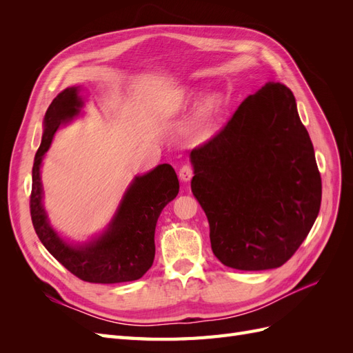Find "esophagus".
I'll return each instance as SVG.
<instances>
[{
    "instance_id": "1",
    "label": "esophagus",
    "mask_w": 353,
    "mask_h": 353,
    "mask_svg": "<svg viewBox=\"0 0 353 353\" xmlns=\"http://www.w3.org/2000/svg\"><path fill=\"white\" fill-rule=\"evenodd\" d=\"M193 175H194V172H193V168H191V165H188V163H185V165H183L181 166V169H179V178H181V181H190L191 178H193Z\"/></svg>"
}]
</instances>
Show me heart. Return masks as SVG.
Here are the masks:
<instances>
[{"label": "heart", "mask_w": 353, "mask_h": 353, "mask_svg": "<svg viewBox=\"0 0 353 353\" xmlns=\"http://www.w3.org/2000/svg\"><path fill=\"white\" fill-rule=\"evenodd\" d=\"M210 116H212V104H208L205 109H203L200 114V121H199V132L203 135L206 134L210 125Z\"/></svg>", "instance_id": "1"}]
</instances>
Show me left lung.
Returning <instances> with one entry per match:
<instances>
[{
  "label": "left lung",
  "mask_w": 353,
  "mask_h": 353,
  "mask_svg": "<svg viewBox=\"0 0 353 353\" xmlns=\"http://www.w3.org/2000/svg\"><path fill=\"white\" fill-rule=\"evenodd\" d=\"M191 191L210 244L230 268L263 271L292 258L321 206V175L294 95L266 82L221 130L191 150Z\"/></svg>",
  "instance_id": "left-lung-1"
}]
</instances>
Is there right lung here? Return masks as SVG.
<instances>
[{
    "instance_id": "obj_1",
    "label": "right lung",
    "mask_w": 353,
    "mask_h": 353,
    "mask_svg": "<svg viewBox=\"0 0 353 353\" xmlns=\"http://www.w3.org/2000/svg\"><path fill=\"white\" fill-rule=\"evenodd\" d=\"M78 88H66L52 100L46 113L44 135L32 168L30 218L46 249L74 276L88 283H125L141 279L154 259V230L160 212L174 200L179 183L174 168L159 165L147 175L135 178L109 231L82 248H72L48 225L41 205L39 166L60 123L78 114Z\"/></svg>"
}]
</instances>
